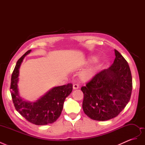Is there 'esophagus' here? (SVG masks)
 Here are the masks:
<instances>
[{
	"label": "esophagus",
	"instance_id": "obj_1",
	"mask_svg": "<svg viewBox=\"0 0 145 145\" xmlns=\"http://www.w3.org/2000/svg\"><path fill=\"white\" fill-rule=\"evenodd\" d=\"M78 88H79V86H78V85L77 84L73 85V89H78Z\"/></svg>",
	"mask_w": 145,
	"mask_h": 145
}]
</instances>
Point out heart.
<instances>
[{"mask_svg":"<svg viewBox=\"0 0 145 145\" xmlns=\"http://www.w3.org/2000/svg\"><path fill=\"white\" fill-rule=\"evenodd\" d=\"M95 74V71L94 68H90L88 69H86L85 71H83L82 73V77L85 78V79H89L93 77Z\"/></svg>","mask_w":145,"mask_h":145,"instance_id":"obj_1","label":"heart"}]
</instances>
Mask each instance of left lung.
I'll return each instance as SVG.
<instances>
[{"label": "left lung", "mask_w": 145, "mask_h": 145, "mask_svg": "<svg viewBox=\"0 0 145 145\" xmlns=\"http://www.w3.org/2000/svg\"><path fill=\"white\" fill-rule=\"evenodd\" d=\"M116 58L110 67L101 71L82 86V108L91 119L105 121L117 116L128 103L133 88L128 62L114 50Z\"/></svg>", "instance_id": "left-lung-1"}]
</instances>
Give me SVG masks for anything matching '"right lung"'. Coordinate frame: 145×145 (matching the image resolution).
Segmentation results:
<instances>
[{
  "label": "right lung",
  "mask_w": 145,
  "mask_h": 145,
  "mask_svg": "<svg viewBox=\"0 0 145 145\" xmlns=\"http://www.w3.org/2000/svg\"><path fill=\"white\" fill-rule=\"evenodd\" d=\"M28 50L17 62L11 82V94L16 110L28 121L36 125L52 123L60 117L65 99L71 93L72 85L68 83L56 86L35 102L25 100L20 95L18 85L19 68L25 57L29 54Z\"/></svg>",
  "instance_id": "add662e5"
}]
</instances>
